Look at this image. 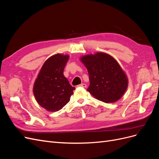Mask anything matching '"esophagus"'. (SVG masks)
Segmentation results:
<instances>
[{
	"instance_id": "esophagus-1",
	"label": "esophagus",
	"mask_w": 159,
	"mask_h": 159,
	"mask_svg": "<svg viewBox=\"0 0 159 159\" xmlns=\"http://www.w3.org/2000/svg\"><path fill=\"white\" fill-rule=\"evenodd\" d=\"M79 86H80V87H82V88H86L87 87V85H86L85 84H81Z\"/></svg>"
}]
</instances>
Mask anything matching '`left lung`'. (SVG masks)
I'll return each instance as SVG.
<instances>
[{
	"mask_svg": "<svg viewBox=\"0 0 159 159\" xmlns=\"http://www.w3.org/2000/svg\"><path fill=\"white\" fill-rule=\"evenodd\" d=\"M88 69L90 84L88 91L105 103H114L126 91L128 80L121 66L112 56L99 52L81 58Z\"/></svg>",
	"mask_w": 159,
	"mask_h": 159,
	"instance_id": "1",
	"label": "left lung"
}]
</instances>
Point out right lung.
Here are the masks:
<instances>
[{
	"instance_id": "obj_1",
	"label": "right lung",
	"mask_w": 159,
	"mask_h": 159,
	"mask_svg": "<svg viewBox=\"0 0 159 159\" xmlns=\"http://www.w3.org/2000/svg\"><path fill=\"white\" fill-rule=\"evenodd\" d=\"M69 56L57 54L48 59L35 81L33 92L40 106L48 111L60 110L68 103L74 87L64 75Z\"/></svg>"
}]
</instances>
